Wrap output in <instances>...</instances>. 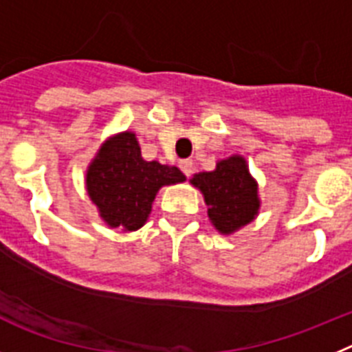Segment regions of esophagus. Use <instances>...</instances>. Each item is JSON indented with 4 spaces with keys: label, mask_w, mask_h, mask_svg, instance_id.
Instances as JSON below:
<instances>
[{
    "label": "esophagus",
    "mask_w": 352,
    "mask_h": 352,
    "mask_svg": "<svg viewBox=\"0 0 352 352\" xmlns=\"http://www.w3.org/2000/svg\"><path fill=\"white\" fill-rule=\"evenodd\" d=\"M179 166H180V170H182V173H184L186 177H189L191 173H193L195 164H193V161H191V159H184V161H180Z\"/></svg>",
    "instance_id": "obj_1"
}]
</instances>
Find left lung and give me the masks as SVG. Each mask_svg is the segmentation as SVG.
I'll return each instance as SVG.
<instances>
[{"mask_svg":"<svg viewBox=\"0 0 352 352\" xmlns=\"http://www.w3.org/2000/svg\"><path fill=\"white\" fill-rule=\"evenodd\" d=\"M191 184L204 195L210 223L219 234H234L252 223L261 209L258 186L243 155L221 159L212 172L193 175Z\"/></svg>","mask_w":352,"mask_h":352,"instance_id":"1","label":"left lung"}]
</instances>
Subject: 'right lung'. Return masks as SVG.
Listing matches in <instances>:
<instances>
[{
	"mask_svg": "<svg viewBox=\"0 0 352 352\" xmlns=\"http://www.w3.org/2000/svg\"><path fill=\"white\" fill-rule=\"evenodd\" d=\"M177 166L145 161L136 134H115L100 145L87 170V191L99 216L111 228L138 230L163 186L184 182Z\"/></svg>",
	"mask_w": 352,
	"mask_h": 352,
	"instance_id": "1",
	"label": "right lung"
}]
</instances>
